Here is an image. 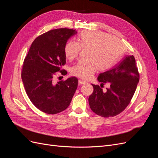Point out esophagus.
<instances>
[{"mask_svg":"<svg viewBox=\"0 0 158 158\" xmlns=\"http://www.w3.org/2000/svg\"><path fill=\"white\" fill-rule=\"evenodd\" d=\"M78 83H79V84H86L87 82H85V81H84V80H78Z\"/></svg>","mask_w":158,"mask_h":158,"instance_id":"1","label":"esophagus"}]
</instances>
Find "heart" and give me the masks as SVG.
Wrapping results in <instances>:
<instances>
[{
	"label": "heart",
	"mask_w": 158,
	"mask_h": 158,
	"mask_svg": "<svg viewBox=\"0 0 158 158\" xmlns=\"http://www.w3.org/2000/svg\"><path fill=\"white\" fill-rule=\"evenodd\" d=\"M81 51H85V59L70 69L71 74L88 80L98 70L106 71L117 63L122 56L125 48L121 41L101 31L85 30L80 32L76 44L69 41L64 46L66 58L73 60Z\"/></svg>",
	"instance_id": "b5f03b06"
}]
</instances>
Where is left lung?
Listing matches in <instances>:
<instances>
[{
  "instance_id": "obj_1",
  "label": "left lung",
  "mask_w": 158,
  "mask_h": 158,
  "mask_svg": "<svg viewBox=\"0 0 158 158\" xmlns=\"http://www.w3.org/2000/svg\"><path fill=\"white\" fill-rule=\"evenodd\" d=\"M139 79L135 57L125 56L111 69L99 74L98 80L101 87L92 84L94 92L88 99L91 109L102 117L117 115L130 103ZM107 83L110 87L104 92L101 88Z\"/></svg>"
}]
</instances>
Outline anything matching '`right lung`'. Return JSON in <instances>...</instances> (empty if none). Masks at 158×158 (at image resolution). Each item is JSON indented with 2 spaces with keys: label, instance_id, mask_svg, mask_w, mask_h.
Instances as JSON below:
<instances>
[{
  "label": "right lung",
  "instance_id": "right-lung-1",
  "mask_svg": "<svg viewBox=\"0 0 158 158\" xmlns=\"http://www.w3.org/2000/svg\"><path fill=\"white\" fill-rule=\"evenodd\" d=\"M76 33L75 30L60 28L38 36L23 60L21 74L23 86L31 103L42 112L54 114L63 111L77 89L76 77L58 82L54 80L57 72L67 74L61 70L66 63L64 49Z\"/></svg>",
  "mask_w": 158,
  "mask_h": 158
}]
</instances>
